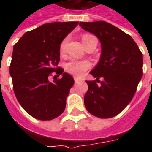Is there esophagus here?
<instances>
[{
    "mask_svg": "<svg viewBox=\"0 0 152 152\" xmlns=\"http://www.w3.org/2000/svg\"><path fill=\"white\" fill-rule=\"evenodd\" d=\"M74 80H75V82L77 83L79 82V81H80V78H77V77H74Z\"/></svg>",
    "mask_w": 152,
    "mask_h": 152,
    "instance_id": "esophagus-1",
    "label": "esophagus"
}]
</instances>
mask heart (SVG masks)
<instances>
[{"mask_svg": "<svg viewBox=\"0 0 152 152\" xmlns=\"http://www.w3.org/2000/svg\"><path fill=\"white\" fill-rule=\"evenodd\" d=\"M94 39H95V37L91 36V35L85 34L82 37V42L86 46V45H88L89 42H91ZM66 42H67V39L65 38L60 44L59 50L61 53H63L65 52ZM90 66H91V63L87 60H84V61L71 60L68 63H66L65 68L67 71V72H69L72 75H74L76 76H81L84 75V73L86 72L87 70L90 68Z\"/></svg>", "mask_w": 152, "mask_h": 152, "instance_id": "obj_1", "label": "heart"}]
</instances>
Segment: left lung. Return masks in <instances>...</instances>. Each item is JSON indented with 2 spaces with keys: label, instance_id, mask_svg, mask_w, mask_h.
<instances>
[{
  "label": "left lung",
  "instance_id": "obj_1",
  "mask_svg": "<svg viewBox=\"0 0 152 152\" xmlns=\"http://www.w3.org/2000/svg\"><path fill=\"white\" fill-rule=\"evenodd\" d=\"M80 26L95 35L102 47L99 63L90 72L96 80L86 81L85 106L97 117H114L126 107L137 90L142 76V52L129 35L109 23L81 22Z\"/></svg>",
  "mask_w": 152,
  "mask_h": 152
}]
</instances>
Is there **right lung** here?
I'll return each instance as SVG.
<instances>
[{
	"label": "right lung",
	"mask_w": 152,
	"mask_h": 152,
	"mask_svg": "<svg viewBox=\"0 0 152 152\" xmlns=\"http://www.w3.org/2000/svg\"><path fill=\"white\" fill-rule=\"evenodd\" d=\"M78 24L79 22L45 23L27 31L14 45L10 66L14 92L23 108L37 120H53L65 110L74 79L58 67L59 46ZM52 74L63 77L50 83L48 77Z\"/></svg>",
	"instance_id": "1"
}]
</instances>
